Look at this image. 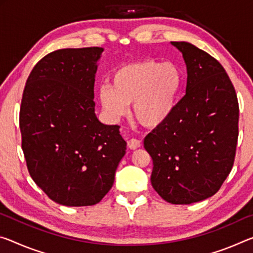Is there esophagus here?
<instances>
[{"label": "esophagus", "mask_w": 253, "mask_h": 253, "mask_svg": "<svg viewBox=\"0 0 253 253\" xmlns=\"http://www.w3.org/2000/svg\"><path fill=\"white\" fill-rule=\"evenodd\" d=\"M139 145H141V142H139L138 139H136V138H131L127 142V146L129 147L130 150H136V148L139 147Z\"/></svg>", "instance_id": "obj_1"}]
</instances>
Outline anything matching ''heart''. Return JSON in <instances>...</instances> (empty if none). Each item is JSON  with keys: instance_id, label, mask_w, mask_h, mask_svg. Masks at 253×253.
<instances>
[{"instance_id": "1", "label": "heart", "mask_w": 253, "mask_h": 253, "mask_svg": "<svg viewBox=\"0 0 253 253\" xmlns=\"http://www.w3.org/2000/svg\"><path fill=\"white\" fill-rule=\"evenodd\" d=\"M182 82V71L177 64L144 59L116 70L111 85L100 87L99 100L111 120L125 116L128 105L134 103L138 122L147 127H158L174 110Z\"/></svg>"}]
</instances>
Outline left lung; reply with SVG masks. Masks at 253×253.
Returning a JSON list of instances; mask_svg holds the SVG:
<instances>
[{"label":"left lung","instance_id":"obj_1","mask_svg":"<svg viewBox=\"0 0 253 253\" xmlns=\"http://www.w3.org/2000/svg\"><path fill=\"white\" fill-rule=\"evenodd\" d=\"M187 65L186 94L169 118L144 139L153 160L151 182L170 204L189 205L215 195L233 167L239 102L220 63L189 42H172Z\"/></svg>","mask_w":253,"mask_h":253}]
</instances>
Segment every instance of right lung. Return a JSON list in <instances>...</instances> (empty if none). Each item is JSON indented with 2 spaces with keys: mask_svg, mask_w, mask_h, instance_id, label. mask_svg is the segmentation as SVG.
<instances>
[{
  "mask_svg": "<svg viewBox=\"0 0 253 253\" xmlns=\"http://www.w3.org/2000/svg\"><path fill=\"white\" fill-rule=\"evenodd\" d=\"M103 48H64L36 64L20 107L21 146L36 184L64 206L98 204L115 181L126 142L94 114Z\"/></svg>",
  "mask_w": 253,
  "mask_h": 253,
  "instance_id": "1",
  "label": "right lung"
}]
</instances>
